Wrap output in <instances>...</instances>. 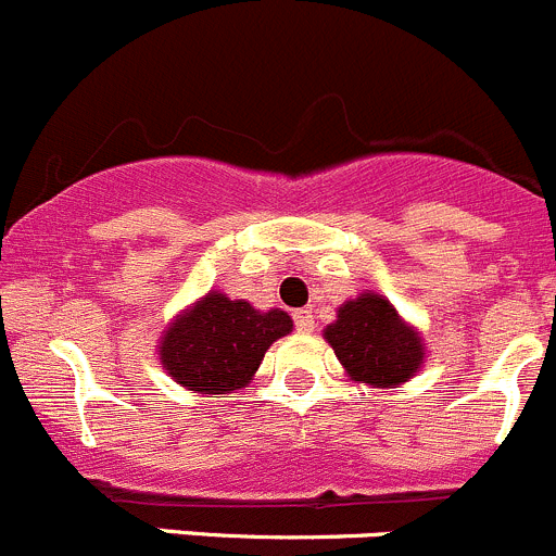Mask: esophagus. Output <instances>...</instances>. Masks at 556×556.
Wrapping results in <instances>:
<instances>
[{"mask_svg":"<svg viewBox=\"0 0 556 556\" xmlns=\"http://www.w3.org/2000/svg\"><path fill=\"white\" fill-rule=\"evenodd\" d=\"M294 327H298L300 332H314V316H311V311H294Z\"/></svg>","mask_w":556,"mask_h":556,"instance_id":"1","label":"esophagus"}]
</instances>
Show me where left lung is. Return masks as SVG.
Masks as SVG:
<instances>
[{
    "mask_svg": "<svg viewBox=\"0 0 556 556\" xmlns=\"http://www.w3.org/2000/svg\"><path fill=\"white\" fill-rule=\"evenodd\" d=\"M327 343L354 382L374 388L406 382L422 363V343L379 294H363L338 308V321L325 330Z\"/></svg>",
    "mask_w": 556,
    "mask_h": 556,
    "instance_id": "left-lung-1",
    "label": "left lung"
}]
</instances>
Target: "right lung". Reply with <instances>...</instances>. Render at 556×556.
Listing matches in <instances>:
<instances>
[{"mask_svg": "<svg viewBox=\"0 0 556 556\" xmlns=\"http://www.w3.org/2000/svg\"><path fill=\"white\" fill-rule=\"evenodd\" d=\"M292 330L283 311H256L210 292L179 316L161 343V363L182 388L213 399L245 388L269 343Z\"/></svg>", "mask_w": 556, "mask_h": 556, "instance_id": "right-lung-1", "label": "right lung"}]
</instances>
